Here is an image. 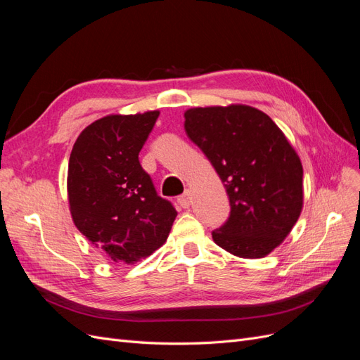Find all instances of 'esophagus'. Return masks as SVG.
<instances>
[{"label":"esophagus","instance_id":"obj_1","mask_svg":"<svg viewBox=\"0 0 360 360\" xmlns=\"http://www.w3.org/2000/svg\"><path fill=\"white\" fill-rule=\"evenodd\" d=\"M177 202L180 207H183V209H188V207L191 205L192 202V198H191V192L186 191L183 195H180V197L177 198Z\"/></svg>","mask_w":360,"mask_h":360}]
</instances>
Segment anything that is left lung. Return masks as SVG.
<instances>
[{
    "mask_svg": "<svg viewBox=\"0 0 360 360\" xmlns=\"http://www.w3.org/2000/svg\"><path fill=\"white\" fill-rule=\"evenodd\" d=\"M184 130L210 160L230 198V217L212 231L217 246L263 258L290 234L303 205V168L267 114L246 105L192 108Z\"/></svg>",
    "mask_w": 360,
    "mask_h": 360,
    "instance_id": "8db88e82",
    "label": "left lung"
}]
</instances>
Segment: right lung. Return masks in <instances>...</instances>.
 <instances>
[{"instance_id":"1","label":"right lung","mask_w":360,"mask_h":360,"mask_svg":"<svg viewBox=\"0 0 360 360\" xmlns=\"http://www.w3.org/2000/svg\"><path fill=\"white\" fill-rule=\"evenodd\" d=\"M159 111L106 115L86 126L69 159L76 228L114 263L134 264L167 242L177 212L138 159Z\"/></svg>"}]
</instances>
